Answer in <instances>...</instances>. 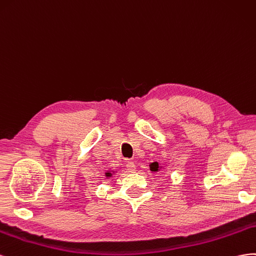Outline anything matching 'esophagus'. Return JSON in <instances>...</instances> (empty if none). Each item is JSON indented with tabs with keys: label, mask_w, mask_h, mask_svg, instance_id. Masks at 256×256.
Returning a JSON list of instances; mask_svg holds the SVG:
<instances>
[{
	"label": "esophagus",
	"mask_w": 256,
	"mask_h": 256,
	"mask_svg": "<svg viewBox=\"0 0 256 256\" xmlns=\"http://www.w3.org/2000/svg\"><path fill=\"white\" fill-rule=\"evenodd\" d=\"M126 167H128V170L130 172H135L136 170V165H135L133 160H128V164H126Z\"/></svg>",
	"instance_id": "34e87169"
}]
</instances>
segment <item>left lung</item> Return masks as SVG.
<instances>
[{
    "instance_id": "8db88e82",
    "label": "left lung",
    "mask_w": 256,
    "mask_h": 256,
    "mask_svg": "<svg viewBox=\"0 0 256 256\" xmlns=\"http://www.w3.org/2000/svg\"><path fill=\"white\" fill-rule=\"evenodd\" d=\"M150 170L153 172H158L160 170L163 168V166H160L158 162H153V163H150Z\"/></svg>"
}]
</instances>
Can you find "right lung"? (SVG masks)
<instances>
[{
	"label": "right lung",
	"instance_id": "right-lung-1",
	"mask_svg": "<svg viewBox=\"0 0 256 256\" xmlns=\"http://www.w3.org/2000/svg\"><path fill=\"white\" fill-rule=\"evenodd\" d=\"M112 174H114V170H107L106 172H105V177H106V178H112Z\"/></svg>",
	"mask_w": 256,
	"mask_h": 256
}]
</instances>
